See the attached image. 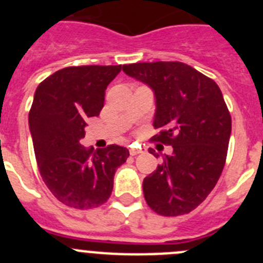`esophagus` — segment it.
Instances as JSON below:
<instances>
[{
    "instance_id": "34e87169",
    "label": "esophagus",
    "mask_w": 263,
    "mask_h": 263,
    "mask_svg": "<svg viewBox=\"0 0 263 263\" xmlns=\"http://www.w3.org/2000/svg\"><path fill=\"white\" fill-rule=\"evenodd\" d=\"M130 155H138L143 152L142 147H130Z\"/></svg>"
}]
</instances>
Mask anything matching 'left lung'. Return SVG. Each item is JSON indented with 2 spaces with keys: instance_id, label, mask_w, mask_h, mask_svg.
Instances as JSON below:
<instances>
[{
  "instance_id": "left-lung-1",
  "label": "left lung",
  "mask_w": 263,
  "mask_h": 263,
  "mask_svg": "<svg viewBox=\"0 0 263 263\" xmlns=\"http://www.w3.org/2000/svg\"><path fill=\"white\" fill-rule=\"evenodd\" d=\"M122 69L154 90L153 125L160 132L152 141L173 146V154L143 179L146 203L162 216L190 213L215 188L227 159L232 118L221 90L180 62L134 63Z\"/></svg>"
}]
</instances>
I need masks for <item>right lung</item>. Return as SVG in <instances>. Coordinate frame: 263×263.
Wrapping results in <instances>:
<instances>
[{
  "mask_svg": "<svg viewBox=\"0 0 263 263\" xmlns=\"http://www.w3.org/2000/svg\"><path fill=\"white\" fill-rule=\"evenodd\" d=\"M121 66H79L59 69L38 85L29 113L34 152L43 182L58 200L89 210L105 203L116 170L129 150L118 145L85 148L89 117L104 106L105 89Z\"/></svg>",
  "mask_w": 263,
  "mask_h": 263,
  "instance_id": "obj_1",
  "label": "right lung"
}]
</instances>
